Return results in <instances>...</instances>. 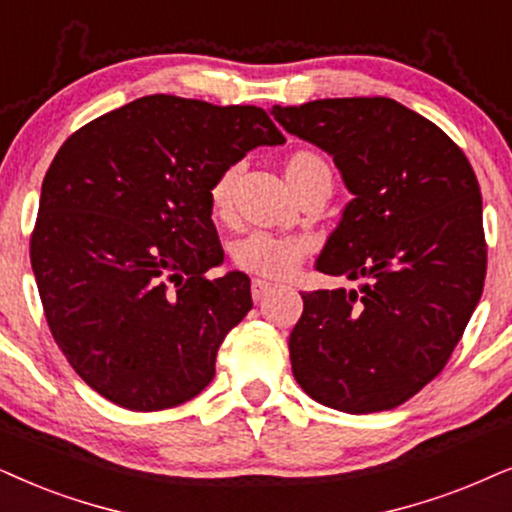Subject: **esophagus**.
Segmentation results:
<instances>
[{
  "instance_id": "obj_1",
  "label": "esophagus",
  "mask_w": 512,
  "mask_h": 512,
  "mask_svg": "<svg viewBox=\"0 0 512 512\" xmlns=\"http://www.w3.org/2000/svg\"><path fill=\"white\" fill-rule=\"evenodd\" d=\"M271 290H274V286H271V283H267V281H260V278H255V281L250 283V293H252V300H255L257 304L267 300V295L271 293Z\"/></svg>"
}]
</instances>
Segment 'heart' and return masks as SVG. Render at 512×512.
<instances>
[{"mask_svg":"<svg viewBox=\"0 0 512 512\" xmlns=\"http://www.w3.org/2000/svg\"><path fill=\"white\" fill-rule=\"evenodd\" d=\"M283 174H286L288 186L297 196L312 184H319V181H328L333 186L331 165L316 151L290 153L286 163H283ZM238 177H241L238 165H229L210 184V210L217 219H226L231 215V210H234ZM307 255L309 243L304 238L271 236L264 234V231H252V234L238 238L231 245V262H234L236 269L257 278H269V281L288 278L307 260Z\"/></svg>","mask_w":512,"mask_h":512,"instance_id":"1","label":"heart"}]
</instances>
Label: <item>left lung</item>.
Listing matches in <instances>:
<instances>
[{"mask_svg": "<svg viewBox=\"0 0 512 512\" xmlns=\"http://www.w3.org/2000/svg\"><path fill=\"white\" fill-rule=\"evenodd\" d=\"M286 132L333 155L354 200L316 269L361 290L302 293L293 375L345 413L390 411L435 380L482 297V196L465 153L385 96L274 106Z\"/></svg>", "mask_w": 512, "mask_h": 512, "instance_id": "8db88e82", "label": "left lung"}]
</instances>
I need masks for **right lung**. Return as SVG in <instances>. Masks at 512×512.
Here are the masks:
<instances>
[{"label":"right lung","mask_w":512,"mask_h":512,"mask_svg":"<svg viewBox=\"0 0 512 512\" xmlns=\"http://www.w3.org/2000/svg\"><path fill=\"white\" fill-rule=\"evenodd\" d=\"M267 111L172 94L127 103L63 141L42 181L30 262L56 345L129 411L203 392L217 349L252 309L224 260L210 184L255 146L283 144Z\"/></svg>","instance_id":"1"}]
</instances>
